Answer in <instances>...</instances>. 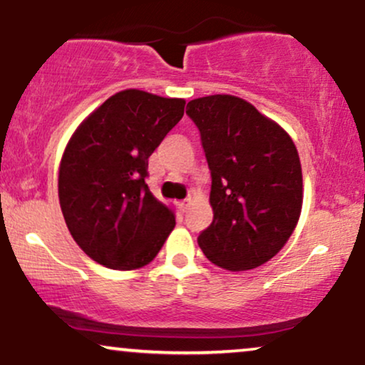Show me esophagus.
<instances>
[{"label": "esophagus", "mask_w": 365, "mask_h": 365, "mask_svg": "<svg viewBox=\"0 0 365 365\" xmlns=\"http://www.w3.org/2000/svg\"><path fill=\"white\" fill-rule=\"evenodd\" d=\"M188 206H190V200H188V199H185V200H182V202H180V204H178L180 211H182V212H187V209H188Z\"/></svg>", "instance_id": "1"}]
</instances>
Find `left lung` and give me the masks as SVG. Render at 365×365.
Returning <instances> with one entry per match:
<instances>
[{
  "instance_id": "obj_1",
  "label": "left lung",
  "mask_w": 365,
  "mask_h": 365,
  "mask_svg": "<svg viewBox=\"0 0 365 365\" xmlns=\"http://www.w3.org/2000/svg\"><path fill=\"white\" fill-rule=\"evenodd\" d=\"M211 170L212 223L199 247L216 266L247 271L282 250L302 211L295 144L250 103L228 94L187 104Z\"/></svg>"
}]
</instances>
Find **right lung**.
Listing matches in <instances>:
<instances>
[{
    "mask_svg": "<svg viewBox=\"0 0 365 365\" xmlns=\"http://www.w3.org/2000/svg\"><path fill=\"white\" fill-rule=\"evenodd\" d=\"M183 108V99L121 91L75 130L58 195L73 240L96 262L120 271L145 266L175 228L173 211L150 194L145 178L149 156Z\"/></svg>",
    "mask_w": 365,
    "mask_h": 365,
    "instance_id": "obj_1",
    "label": "right lung"
}]
</instances>
